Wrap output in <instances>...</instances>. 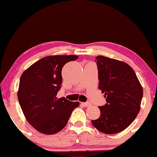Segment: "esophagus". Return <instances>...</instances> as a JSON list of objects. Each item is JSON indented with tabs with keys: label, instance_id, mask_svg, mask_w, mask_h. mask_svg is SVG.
<instances>
[{
	"label": "esophagus",
	"instance_id": "esophagus-1",
	"mask_svg": "<svg viewBox=\"0 0 157 157\" xmlns=\"http://www.w3.org/2000/svg\"><path fill=\"white\" fill-rule=\"evenodd\" d=\"M81 104L85 107H89L90 106H91V104L90 102H83V103H81Z\"/></svg>",
	"mask_w": 157,
	"mask_h": 157
}]
</instances>
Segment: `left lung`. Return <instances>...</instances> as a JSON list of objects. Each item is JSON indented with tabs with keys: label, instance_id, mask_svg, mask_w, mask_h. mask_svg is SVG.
<instances>
[{
	"label": "left lung",
	"instance_id": "1",
	"mask_svg": "<svg viewBox=\"0 0 157 157\" xmlns=\"http://www.w3.org/2000/svg\"><path fill=\"white\" fill-rule=\"evenodd\" d=\"M98 70V89L106 104L98 106L100 117L91 123L106 134L126 129L140 111L143 89L134 71L125 62L104 56L96 58Z\"/></svg>",
	"mask_w": 157,
	"mask_h": 157
}]
</instances>
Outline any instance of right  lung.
<instances>
[{
    "label": "right lung",
    "instance_id": "1",
    "mask_svg": "<svg viewBox=\"0 0 157 157\" xmlns=\"http://www.w3.org/2000/svg\"><path fill=\"white\" fill-rule=\"evenodd\" d=\"M78 58L48 56L32 64L21 75L19 104L28 122L38 132L44 134L59 132L67 124L73 110L79 106L78 101L56 97L62 83V68Z\"/></svg>",
    "mask_w": 157,
    "mask_h": 157
}]
</instances>
